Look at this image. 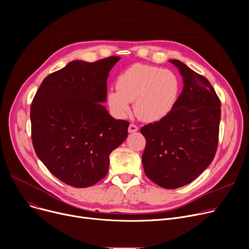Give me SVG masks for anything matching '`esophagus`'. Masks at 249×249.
I'll return each instance as SVG.
<instances>
[{"label": "esophagus", "mask_w": 249, "mask_h": 249, "mask_svg": "<svg viewBox=\"0 0 249 249\" xmlns=\"http://www.w3.org/2000/svg\"><path fill=\"white\" fill-rule=\"evenodd\" d=\"M128 131L130 133H134V132L138 131V127L135 124H130L129 127H128Z\"/></svg>", "instance_id": "esophagus-1"}]
</instances>
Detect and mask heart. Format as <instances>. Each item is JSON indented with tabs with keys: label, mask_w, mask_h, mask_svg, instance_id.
<instances>
[{
	"label": "heart",
	"mask_w": 249,
	"mask_h": 249,
	"mask_svg": "<svg viewBox=\"0 0 249 249\" xmlns=\"http://www.w3.org/2000/svg\"><path fill=\"white\" fill-rule=\"evenodd\" d=\"M116 89L108 91L111 110L119 117L128 114L130 103L140 120L158 121L172 110L178 94L176 74L150 64L135 63L122 71L116 81Z\"/></svg>",
	"instance_id": "b5f03b06"
}]
</instances>
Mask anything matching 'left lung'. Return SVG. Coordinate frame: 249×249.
Listing matches in <instances>:
<instances>
[{"instance_id": "left-lung-1", "label": "left lung", "mask_w": 249, "mask_h": 249, "mask_svg": "<svg viewBox=\"0 0 249 249\" xmlns=\"http://www.w3.org/2000/svg\"><path fill=\"white\" fill-rule=\"evenodd\" d=\"M184 89L160 121L144 125L142 164L149 179L164 189L186 186L198 178L216 154L221 102L207 78L178 59Z\"/></svg>"}]
</instances>
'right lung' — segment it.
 <instances>
[{
  "label": "right lung",
  "instance_id": "1",
  "mask_svg": "<svg viewBox=\"0 0 249 249\" xmlns=\"http://www.w3.org/2000/svg\"><path fill=\"white\" fill-rule=\"evenodd\" d=\"M119 56L74 60L47 75L33 98L30 119L34 150L64 184L90 187L106 177L109 155L128 136L129 122L115 120L107 101V78Z\"/></svg>",
  "mask_w": 249,
  "mask_h": 249
}]
</instances>
